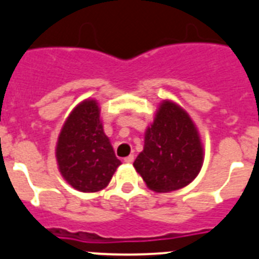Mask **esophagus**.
I'll return each mask as SVG.
<instances>
[{
  "mask_svg": "<svg viewBox=\"0 0 259 259\" xmlns=\"http://www.w3.org/2000/svg\"><path fill=\"white\" fill-rule=\"evenodd\" d=\"M135 161V157H134V155H128V157H125L124 158V162H125V163H132V162H134Z\"/></svg>",
  "mask_w": 259,
  "mask_h": 259,
  "instance_id": "1",
  "label": "esophagus"
}]
</instances>
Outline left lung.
<instances>
[{
  "label": "left lung",
  "instance_id": "left-lung-1",
  "mask_svg": "<svg viewBox=\"0 0 259 259\" xmlns=\"http://www.w3.org/2000/svg\"><path fill=\"white\" fill-rule=\"evenodd\" d=\"M202 159L200 136L188 114L174 102H162L134 162L137 172L152 191H176L198 175Z\"/></svg>",
  "mask_w": 259,
  "mask_h": 259
}]
</instances>
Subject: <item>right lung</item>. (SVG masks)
<instances>
[{
  "instance_id": "1",
  "label": "right lung",
  "mask_w": 259,
  "mask_h": 259,
  "mask_svg": "<svg viewBox=\"0 0 259 259\" xmlns=\"http://www.w3.org/2000/svg\"><path fill=\"white\" fill-rule=\"evenodd\" d=\"M62 176L80 192H98L110 183L120 164L100 120L95 100L77 105L62 127L57 143Z\"/></svg>"
}]
</instances>
